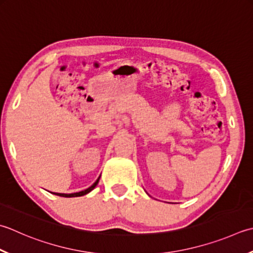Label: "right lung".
Here are the masks:
<instances>
[{"mask_svg":"<svg viewBox=\"0 0 253 253\" xmlns=\"http://www.w3.org/2000/svg\"><path fill=\"white\" fill-rule=\"evenodd\" d=\"M100 177H101V175L98 176V179L93 183V184L90 186V187H87L86 190H83V191H81V192H77V193H71V194H66V193H52V194H56V195H59V196H62V197H79V196H83V195H86L87 193H90L92 190H94V187H95L96 185H97V183H98V181H100Z\"/></svg>","mask_w":253,"mask_h":253,"instance_id":"add662e5","label":"right lung"}]
</instances>
